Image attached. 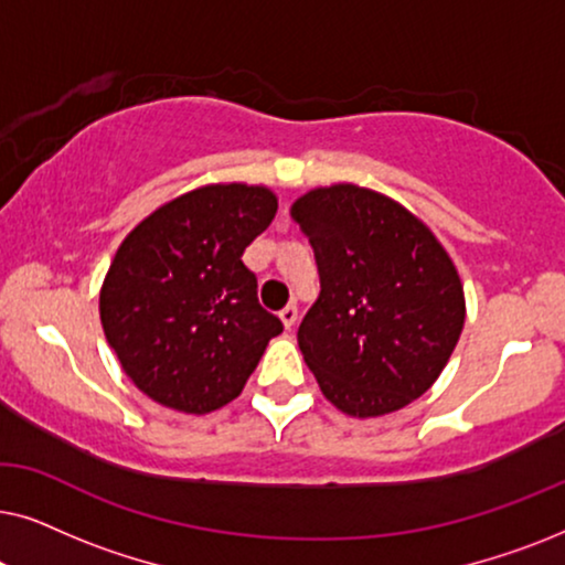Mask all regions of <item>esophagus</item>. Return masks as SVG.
I'll use <instances>...</instances> for the list:
<instances>
[{"instance_id":"34e87169","label":"esophagus","mask_w":565,"mask_h":565,"mask_svg":"<svg viewBox=\"0 0 565 565\" xmlns=\"http://www.w3.org/2000/svg\"><path fill=\"white\" fill-rule=\"evenodd\" d=\"M280 321H282V327H285V329H292V327H296V321H298V306H296V303L285 306L282 311H280Z\"/></svg>"}]
</instances>
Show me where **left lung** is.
<instances>
[{
  "instance_id": "1",
  "label": "left lung",
  "mask_w": 565,
  "mask_h": 565,
  "mask_svg": "<svg viewBox=\"0 0 565 565\" xmlns=\"http://www.w3.org/2000/svg\"><path fill=\"white\" fill-rule=\"evenodd\" d=\"M321 292L298 347L339 412L370 419L431 388L466 323V292L429 226L383 192L339 182L300 195Z\"/></svg>"
}]
</instances>
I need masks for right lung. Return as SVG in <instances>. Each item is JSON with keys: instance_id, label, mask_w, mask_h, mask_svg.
<instances>
[{"instance_id": "obj_1", "label": "right lung", "mask_w": 565, "mask_h": 565, "mask_svg": "<svg viewBox=\"0 0 565 565\" xmlns=\"http://www.w3.org/2000/svg\"><path fill=\"white\" fill-rule=\"evenodd\" d=\"M275 213L265 184L218 182L169 200L122 238L99 321L122 373L157 404L182 414L226 406L282 331L242 259Z\"/></svg>"}]
</instances>
